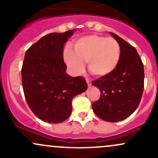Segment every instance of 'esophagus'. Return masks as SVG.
Here are the masks:
<instances>
[{
	"mask_svg": "<svg viewBox=\"0 0 158 158\" xmlns=\"http://www.w3.org/2000/svg\"><path fill=\"white\" fill-rule=\"evenodd\" d=\"M86 82H87V84H88V86H90V85H91V82H90V81L89 80V79H86Z\"/></svg>",
	"mask_w": 158,
	"mask_h": 158,
	"instance_id": "obj_1",
	"label": "esophagus"
}]
</instances>
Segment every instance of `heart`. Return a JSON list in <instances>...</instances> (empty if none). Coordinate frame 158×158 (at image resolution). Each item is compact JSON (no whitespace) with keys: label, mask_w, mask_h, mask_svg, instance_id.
<instances>
[{"label":"heart","mask_w":158,"mask_h":158,"mask_svg":"<svg viewBox=\"0 0 158 158\" xmlns=\"http://www.w3.org/2000/svg\"><path fill=\"white\" fill-rule=\"evenodd\" d=\"M73 51L64 50V60L71 72L81 73L87 61L88 69L93 75L105 77L115 70L121 56L119 44L113 38L91 34L78 38L73 41Z\"/></svg>","instance_id":"b5f03b06"}]
</instances>
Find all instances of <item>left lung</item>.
<instances>
[{"mask_svg": "<svg viewBox=\"0 0 158 158\" xmlns=\"http://www.w3.org/2000/svg\"><path fill=\"white\" fill-rule=\"evenodd\" d=\"M121 49L120 60L112 73L92 81L100 97L92 104L96 115L115 123L129 117L138 107L144 88V68L137 50L110 32Z\"/></svg>", "mask_w": 158, "mask_h": 158, "instance_id": "obj_1", "label": "left lung"}]
</instances>
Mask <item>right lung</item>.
I'll return each instance as SVG.
<instances>
[{"label": "right lung", "instance_id": "right-lung-1", "mask_svg": "<svg viewBox=\"0 0 158 158\" xmlns=\"http://www.w3.org/2000/svg\"><path fill=\"white\" fill-rule=\"evenodd\" d=\"M73 31L48 34L25 53L21 68L23 94L32 113L44 122L59 123L68 119L73 97L88 88L83 77L65 73L63 49Z\"/></svg>", "mask_w": 158, "mask_h": 158}]
</instances>
